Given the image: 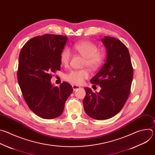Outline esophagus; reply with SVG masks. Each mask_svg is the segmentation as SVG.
I'll use <instances>...</instances> for the list:
<instances>
[{"label": "esophagus", "instance_id": "34e87169", "mask_svg": "<svg viewBox=\"0 0 155 155\" xmlns=\"http://www.w3.org/2000/svg\"><path fill=\"white\" fill-rule=\"evenodd\" d=\"M72 87H73V90H74V91H76L77 90L80 89V88H81V87H80V86H77V85H73V86H72Z\"/></svg>", "mask_w": 155, "mask_h": 155}]
</instances>
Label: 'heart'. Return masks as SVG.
Wrapping results in <instances>:
<instances>
[{"label":"heart","mask_w":155,"mask_h":155,"mask_svg":"<svg viewBox=\"0 0 155 155\" xmlns=\"http://www.w3.org/2000/svg\"><path fill=\"white\" fill-rule=\"evenodd\" d=\"M74 48L77 53L84 58V65L91 69H96L103 63L105 54L98 51V47L90 41H83L75 43ZM72 54L69 48H65L60 55L61 64L67 66L71 60ZM90 77V73L86 70L73 71L66 76V80L75 84H81L84 80Z\"/></svg>","instance_id":"1"}]
</instances>
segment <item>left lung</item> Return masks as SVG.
<instances>
[{"mask_svg": "<svg viewBox=\"0 0 155 155\" xmlns=\"http://www.w3.org/2000/svg\"><path fill=\"white\" fill-rule=\"evenodd\" d=\"M101 41L107 50V59L90 82L102 89L95 93L89 87L84 88L86 96L83 101L86 114L98 120L110 118L120 112L130 94L134 74L124 44L107 36Z\"/></svg>", "mask_w": 155, "mask_h": 155, "instance_id": "obj_1", "label": "left lung"}]
</instances>
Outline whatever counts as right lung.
<instances>
[{"label":"right lung","mask_w":155,"mask_h":155,"mask_svg":"<svg viewBox=\"0 0 155 155\" xmlns=\"http://www.w3.org/2000/svg\"><path fill=\"white\" fill-rule=\"evenodd\" d=\"M67 41V37L61 35L37 36L19 53L17 77L21 93L29 108L43 119L59 117L73 91L67 82L58 87L50 81L51 74L61 70L60 55Z\"/></svg>","instance_id":"add662e5"}]
</instances>
